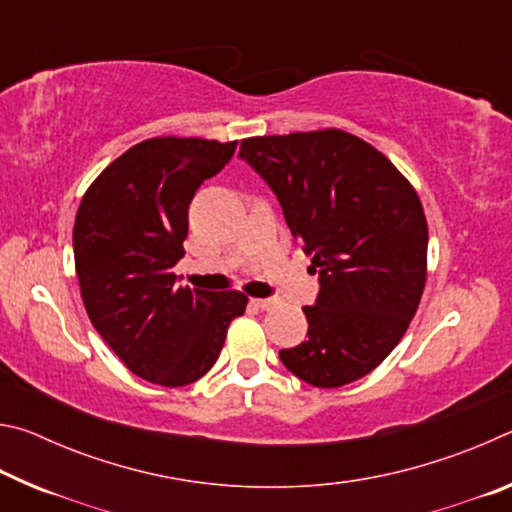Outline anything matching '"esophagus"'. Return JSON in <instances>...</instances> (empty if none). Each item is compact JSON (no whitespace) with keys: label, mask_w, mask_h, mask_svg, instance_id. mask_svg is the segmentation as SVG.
I'll return each instance as SVG.
<instances>
[{"label":"esophagus","mask_w":512,"mask_h":512,"mask_svg":"<svg viewBox=\"0 0 512 512\" xmlns=\"http://www.w3.org/2000/svg\"><path fill=\"white\" fill-rule=\"evenodd\" d=\"M250 302H253L257 309H271L275 305L273 298H255V300H250Z\"/></svg>","instance_id":"obj_1"}]
</instances>
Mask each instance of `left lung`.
Returning <instances> with one entry per match:
<instances>
[{
	"instance_id": "1",
	"label": "left lung",
	"mask_w": 512,
	"mask_h": 512,
	"mask_svg": "<svg viewBox=\"0 0 512 512\" xmlns=\"http://www.w3.org/2000/svg\"><path fill=\"white\" fill-rule=\"evenodd\" d=\"M320 275L309 339L280 359L318 388L375 370L411 325L427 282V216L404 173L341 128L241 140Z\"/></svg>"
}]
</instances>
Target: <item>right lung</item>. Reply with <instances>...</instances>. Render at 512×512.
<instances>
[{"label": "right lung", "mask_w": 512, "mask_h": 512, "mask_svg": "<svg viewBox=\"0 0 512 512\" xmlns=\"http://www.w3.org/2000/svg\"><path fill=\"white\" fill-rule=\"evenodd\" d=\"M237 142L151 137L103 169L74 221V264L92 325L133 375L185 386L210 370L241 291L178 287L189 203L235 155Z\"/></svg>", "instance_id": "right-lung-1"}]
</instances>
